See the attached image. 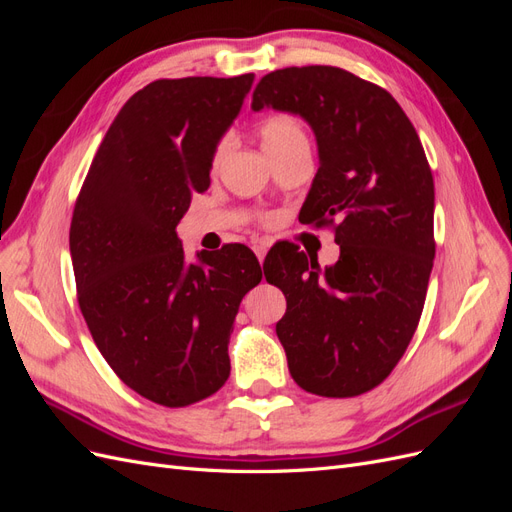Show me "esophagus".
<instances>
[{"label": "esophagus", "mask_w": 512, "mask_h": 512, "mask_svg": "<svg viewBox=\"0 0 512 512\" xmlns=\"http://www.w3.org/2000/svg\"><path fill=\"white\" fill-rule=\"evenodd\" d=\"M267 252H269V247H267L265 243H256V245H254V254H256V258H258L260 265H262V262H265Z\"/></svg>", "instance_id": "esophagus-1"}]
</instances>
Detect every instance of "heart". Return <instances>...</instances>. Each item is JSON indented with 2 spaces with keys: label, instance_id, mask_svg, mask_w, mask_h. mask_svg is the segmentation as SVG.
<instances>
[{
  "label": "heart",
  "instance_id": "1",
  "mask_svg": "<svg viewBox=\"0 0 512 512\" xmlns=\"http://www.w3.org/2000/svg\"><path fill=\"white\" fill-rule=\"evenodd\" d=\"M258 134H260L262 147H265V151L269 153V158L280 156V153L292 151L297 147H309L303 121L299 117H294V115L280 113V115L267 117L265 121L260 123ZM228 149H230V138H222L218 147H215V151H213V164L215 166H218L224 160Z\"/></svg>",
  "mask_w": 512,
  "mask_h": 512
}]
</instances>
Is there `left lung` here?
<instances>
[{
    "label": "left lung",
    "instance_id": "left-lung-1",
    "mask_svg": "<svg viewBox=\"0 0 512 512\" xmlns=\"http://www.w3.org/2000/svg\"><path fill=\"white\" fill-rule=\"evenodd\" d=\"M252 108L309 123L318 173L303 224H333L339 245L324 269L303 252L265 260V277L286 294L275 331L290 376L314 395H361L404 356L425 305L436 243L421 138L389 91L333 66L262 76Z\"/></svg>",
    "mask_w": 512,
    "mask_h": 512
}]
</instances>
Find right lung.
Wrapping results in <instances>:
<instances>
[{
  "label": "right lung",
  "instance_id": "add662e5",
  "mask_svg": "<svg viewBox=\"0 0 512 512\" xmlns=\"http://www.w3.org/2000/svg\"><path fill=\"white\" fill-rule=\"evenodd\" d=\"M252 83L254 74L188 76L136 91L74 207L70 256L91 337L121 382L160 406H190L222 389L232 322L262 280L250 247L188 262L177 237Z\"/></svg>",
  "mask_w": 512,
  "mask_h": 512
}]
</instances>
